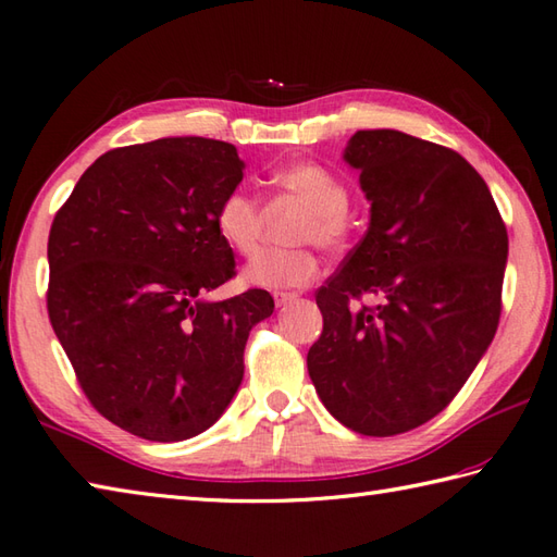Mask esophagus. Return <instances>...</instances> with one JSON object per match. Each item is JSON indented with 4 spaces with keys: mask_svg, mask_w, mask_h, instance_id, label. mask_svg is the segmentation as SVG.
Here are the masks:
<instances>
[{
    "mask_svg": "<svg viewBox=\"0 0 557 557\" xmlns=\"http://www.w3.org/2000/svg\"><path fill=\"white\" fill-rule=\"evenodd\" d=\"M272 297H275V305H277V307H287V305H292V301H295L299 295H297V292H275V295H272Z\"/></svg>",
    "mask_w": 557,
    "mask_h": 557,
    "instance_id": "obj_1",
    "label": "esophagus"
}]
</instances>
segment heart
<instances>
[{
    "label": "heart",
    "mask_w": 557,
    "mask_h": 557,
    "mask_svg": "<svg viewBox=\"0 0 557 557\" xmlns=\"http://www.w3.org/2000/svg\"><path fill=\"white\" fill-rule=\"evenodd\" d=\"M270 185L282 197L307 207L292 226L289 240L313 244L321 250H341L346 246L350 195L336 175L321 165L297 163L272 173ZM214 224L216 234L231 250L238 256H250L258 248L262 231L260 199L244 187H234L221 197ZM313 275H317V258L311 248L295 246L258 252L244 270V282L262 289H292L305 287Z\"/></svg>",
    "instance_id": "1"
}]
</instances>
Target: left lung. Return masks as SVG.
I'll return each mask as SVG.
<instances>
[{"label":"left lung","mask_w":557,"mask_h":557,"mask_svg":"<svg viewBox=\"0 0 557 557\" xmlns=\"http://www.w3.org/2000/svg\"><path fill=\"white\" fill-rule=\"evenodd\" d=\"M343 160L360 170L370 226L317 292L307 368L343 426L397 436L446 409L490 348L509 236L487 182L446 146L358 131Z\"/></svg>","instance_id":"left-lung-1"}]
</instances>
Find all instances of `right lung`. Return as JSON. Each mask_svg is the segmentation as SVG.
Masks as SVG:
<instances>
[{
  "label": "right lung",
  "instance_id": "obj_1",
  "mask_svg": "<svg viewBox=\"0 0 557 557\" xmlns=\"http://www.w3.org/2000/svg\"><path fill=\"white\" fill-rule=\"evenodd\" d=\"M244 168L214 138L114 148L50 226V323L92 407L138 438L207 431L244 380L250 329L275 309L265 289L205 299L236 275L214 214Z\"/></svg>",
  "mask_w": 557,
  "mask_h": 557
}]
</instances>
